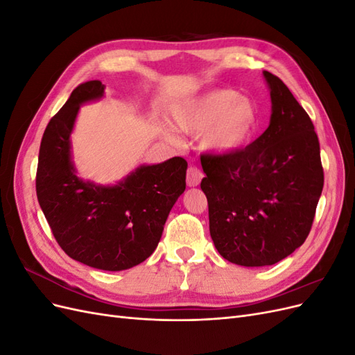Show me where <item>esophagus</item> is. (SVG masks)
Instances as JSON below:
<instances>
[{"label": "esophagus", "mask_w": 355, "mask_h": 355, "mask_svg": "<svg viewBox=\"0 0 355 355\" xmlns=\"http://www.w3.org/2000/svg\"><path fill=\"white\" fill-rule=\"evenodd\" d=\"M202 171L196 167V166H189L187 170V184L188 187H197L200 185V182L202 179Z\"/></svg>", "instance_id": "esophagus-1"}]
</instances>
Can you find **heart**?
I'll list each match as a JSON object with an SVG mask.
<instances>
[{"label": "heart", "instance_id": "obj_1", "mask_svg": "<svg viewBox=\"0 0 355 355\" xmlns=\"http://www.w3.org/2000/svg\"><path fill=\"white\" fill-rule=\"evenodd\" d=\"M184 132H202V145L214 153H230L250 141L259 124L256 105L234 90H216L173 114Z\"/></svg>", "mask_w": 355, "mask_h": 355}]
</instances>
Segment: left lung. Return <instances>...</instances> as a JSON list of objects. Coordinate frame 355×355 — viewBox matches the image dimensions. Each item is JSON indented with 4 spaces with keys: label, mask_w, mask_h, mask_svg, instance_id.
Instances as JSON below:
<instances>
[{
    "label": "left lung",
    "mask_w": 355,
    "mask_h": 355,
    "mask_svg": "<svg viewBox=\"0 0 355 355\" xmlns=\"http://www.w3.org/2000/svg\"><path fill=\"white\" fill-rule=\"evenodd\" d=\"M263 77L272 102L266 130L244 149L201 155L211 240L241 266L274 265L302 245L324 185L309 115L280 78Z\"/></svg>",
    "instance_id": "left-lung-1"
}]
</instances>
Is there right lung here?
<instances>
[{
  "instance_id": "obj_1",
  "label": "right lung",
  "mask_w": 355,
  "mask_h": 355,
  "mask_svg": "<svg viewBox=\"0 0 355 355\" xmlns=\"http://www.w3.org/2000/svg\"><path fill=\"white\" fill-rule=\"evenodd\" d=\"M99 80L80 84L51 118L41 139L37 197L58 244L72 259L103 271H123L157 249L171 207L187 187L188 163L173 157L141 166L114 187L75 175L71 133L80 105L101 99Z\"/></svg>"
}]
</instances>
